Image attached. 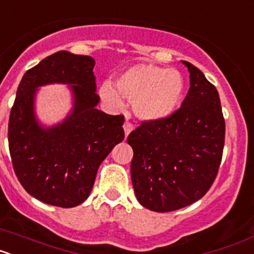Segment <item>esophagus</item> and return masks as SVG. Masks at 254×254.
Masks as SVG:
<instances>
[{
  "label": "esophagus",
  "mask_w": 254,
  "mask_h": 254,
  "mask_svg": "<svg viewBox=\"0 0 254 254\" xmlns=\"http://www.w3.org/2000/svg\"><path fill=\"white\" fill-rule=\"evenodd\" d=\"M123 129H125V134L126 137H127V136L132 132V129H133V125H132L131 122H128V121H126L125 125H123Z\"/></svg>",
  "instance_id": "obj_1"
}]
</instances>
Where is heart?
Returning a JSON list of instances; mask_svg holds the SVG:
<instances>
[{
  "mask_svg": "<svg viewBox=\"0 0 254 254\" xmlns=\"http://www.w3.org/2000/svg\"><path fill=\"white\" fill-rule=\"evenodd\" d=\"M185 93V80L177 69L140 64L128 67L117 80V87L105 81L99 94L113 107L122 98L133 104L134 114L143 121H160L179 107Z\"/></svg>",
  "mask_w": 254,
  "mask_h": 254,
  "instance_id": "heart-1",
  "label": "heart"
}]
</instances>
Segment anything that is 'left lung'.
Wrapping results in <instances>:
<instances>
[{
    "mask_svg": "<svg viewBox=\"0 0 254 254\" xmlns=\"http://www.w3.org/2000/svg\"><path fill=\"white\" fill-rule=\"evenodd\" d=\"M190 90L181 108L160 121H146L132 131L131 178L143 207L169 212L202 198L217 176L225 121L219 93L193 64Z\"/></svg>",
    "mask_w": 254,
    "mask_h": 254,
    "instance_id": "8db88e82",
    "label": "left lung"
}]
</instances>
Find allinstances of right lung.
Returning a JSON list of instances; mask_svg holds the SVG:
<instances>
[{
  "mask_svg": "<svg viewBox=\"0 0 254 254\" xmlns=\"http://www.w3.org/2000/svg\"><path fill=\"white\" fill-rule=\"evenodd\" d=\"M95 61L60 51L40 61L22 76L11 108L8 147L24 190L48 205L75 207L89 197L98 168L125 138L123 116L96 109ZM67 83L74 107L61 124L44 127L35 117L37 87Z\"/></svg>",
  "mask_w": 254,
  "mask_h": 254,
  "instance_id": "right-lung-1",
  "label": "right lung"
}]
</instances>
